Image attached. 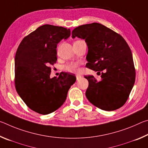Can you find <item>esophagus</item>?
<instances>
[{"instance_id":"34e87169","label":"esophagus","mask_w":148,"mask_h":148,"mask_svg":"<svg viewBox=\"0 0 148 148\" xmlns=\"http://www.w3.org/2000/svg\"><path fill=\"white\" fill-rule=\"evenodd\" d=\"M76 79L77 80H79V79H81L82 76H81V75H79V74H77L76 76Z\"/></svg>"}]
</instances>
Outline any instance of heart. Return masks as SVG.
I'll return each mask as SVG.
<instances>
[{"mask_svg":"<svg viewBox=\"0 0 148 148\" xmlns=\"http://www.w3.org/2000/svg\"><path fill=\"white\" fill-rule=\"evenodd\" d=\"M80 62H71V63L67 64L66 66H64V69L71 72H76L78 71V66Z\"/></svg>","mask_w":148,"mask_h":148,"instance_id":"obj_1","label":"heart"}]
</instances>
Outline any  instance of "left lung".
<instances>
[{
    "label": "left lung",
    "instance_id": "1",
    "mask_svg": "<svg viewBox=\"0 0 148 148\" xmlns=\"http://www.w3.org/2000/svg\"><path fill=\"white\" fill-rule=\"evenodd\" d=\"M72 37L85 40L88 47L86 67L101 74L84 76L89 86L86 95L99 108L113 111L123 106L135 82L131 50L121 35L103 25L92 23L75 28Z\"/></svg>",
    "mask_w": 148,
    "mask_h": 148
}]
</instances>
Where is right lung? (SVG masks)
<instances>
[{
    "label": "right lung",
    "instance_id": "add662e5",
    "mask_svg": "<svg viewBox=\"0 0 148 148\" xmlns=\"http://www.w3.org/2000/svg\"><path fill=\"white\" fill-rule=\"evenodd\" d=\"M71 36V30L44 25L22 40L15 57V86L30 109L46 115L61 107L76 78L68 72L50 78L56 63L57 46Z\"/></svg>",
    "mask_w": 148,
    "mask_h": 148
}]
</instances>
